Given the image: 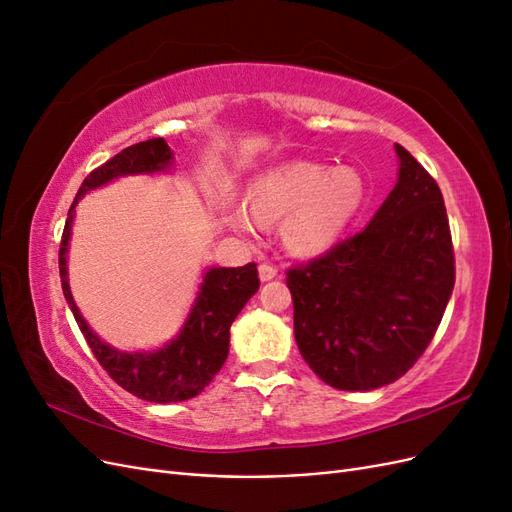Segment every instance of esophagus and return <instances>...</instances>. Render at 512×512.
<instances>
[{
	"instance_id": "34e87169",
	"label": "esophagus",
	"mask_w": 512,
	"mask_h": 512,
	"mask_svg": "<svg viewBox=\"0 0 512 512\" xmlns=\"http://www.w3.org/2000/svg\"><path fill=\"white\" fill-rule=\"evenodd\" d=\"M258 275L262 282H269V280H273V277H277V269L273 265H267V262H262V265L258 267Z\"/></svg>"
}]
</instances>
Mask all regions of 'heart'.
<instances>
[{
    "instance_id": "heart-1",
    "label": "heart",
    "mask_w": 512,
    "mask_h": 512,
    "mask_svg": "<svg viewBox=\"0 0 512 512\" xmlns=\"http://www.w3.org/2000/svg\"><path fill=\"white\" fill-rule=\"evenodd\" d=\"M363 200L365 183L354 168L329 170L314 162H288L252 183L250 211L235 207L230 222L243 235L256 237L262 224L286 218V245L294 252L314 254L344 235Z\"/></svg>"
}]
</instances>
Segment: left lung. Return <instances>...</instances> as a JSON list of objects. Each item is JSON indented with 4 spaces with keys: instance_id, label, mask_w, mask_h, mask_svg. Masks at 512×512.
<instances>
[{
    "instance_id": "1",
    "label": "left lung",
    "mask_w": 512,
    "mask_h": 512,
    "mask_svg": "<svg viewBox=\"0 0 512 512\" xmlns=\"http://www.w3.org/2000/svg\"><path fill=\"white\" fill-rule=\"evenodd\" d=\"M365 230L286 271L294 339L314 374L339 391L391 384L431 344L455 286L444 198L410 151Z\"/></svg>"
}]
</instances>
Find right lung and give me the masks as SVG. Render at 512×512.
I'll return each instance as SVG.
<instances>
[{
    "instance_id": "right-lung-1",
    "label": "right lung",
    "mask_w": 512,
    "mask_h": 512,
    "mask_svg": "<svg viewBox=\"0 0 512 512\" xmlns=\"http://www.w3.org/2000/svg\"><path fill=\"white\" fill-rule=\"evenodd\" d=\"M173 151L164 138H149V141L126 147L115 158L104 162L85 177L79 194L68 211L59 245V275L64 297L72 309L74 320L85 335L87 344L94 352L98 363L111 376L121 389L141 397L153 404H173V401L192 399L209 386L215 374L222 369L228 344H230V324L237 318L243 305L252 299L258 290V269L256 262H247L245 267H213L207 271L205 282L200 284V292L192 312L185 320L183 329L173 342L153 352H119L104 344L102 339L87 327L76 303L72 299L68 284V241L74 220V207L85 192L100 188L121 175L138 173H160L166 170Z\"/></svg>"
}]
</instances>
